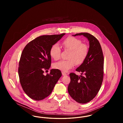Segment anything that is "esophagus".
I'll return each instance as SVG.
<instances>
[{
    "mask_svg": "<svg viewBox=\"0 0 123 123\" xmlns=\"http://www.w3.org/2000/svg\"><path fill=\"white\" fill-rule=\"evenodd\" d=\"M62 74L63 76H66L67 75V74H66V73H65L64 72H62Z\"/></svg>",
    "mask_w": 123,
    "mask_h": 123,
    "instance_id": "34e87169",
    "label": "esophagus"
}]
</instances>
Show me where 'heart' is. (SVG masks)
I'll list each match as a JSON object with an SVG mask.
<instances>
[{
    "instance_id": "1",
    "label": "heart",
    "mask_w": 123,
    "mask_h": 123,
    "mask_svg": "<svg viewBox=\"0 0 123 123\" xmlns=\"http://www.w3.org/2000/svg\"><path fill=\"white\" fill-rule=\"evenodd\" d=\"M64 50L70 51L67 60H62L54 63L53 67L59 70L67 71L74 65H81L83 63L88 56L89 48L87 45L82 43V41L76 37H68L62 42ZM61 48L57 43L51 47L50 55L52 59L58 60L60 58Z\"/></svg>"
}]
</instances>
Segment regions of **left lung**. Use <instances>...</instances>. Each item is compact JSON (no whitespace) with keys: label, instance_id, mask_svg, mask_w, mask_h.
Returning <instances> with one entry per match:
<instances>
[{"label":"left lung","instance_id":"left-lung-1","mask_svg":"<svg viewBox=\"0 0 123 123\" xmlns=\"http://www.w3.org/2000/svg\"><path fill=\"white\" fill-rule=\"evenodd\" d=\"M82 35L89 41L88 54L83 63L76 69L81 73V75L70 74V82L68 91L76 102L84 104L93 99L100 88L104 74V57L99 42L94 36L88 33L73 36Z\"/></svg>","mask_w":123,"mask_h":123}]
</instances>
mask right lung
<instances>
[{
  "mask_svg": "<svg viewBox=\"0 0 123 123\" xmlns=\"http://www.w3.org/2000/svg\"><path fill=\"white\" fill-rule=\"evenodd\" d=\"M65 34L40 36L24 47L19 63L18 75L24 92L32 99L41 100L48 96L62 76L57 69L51 70L46 76L43 73L51 66V47Z\"/></svg>",
  "mask_w": 123,
  "mask_h": 123,
  "instance_id": "obj_1",
  "label": "right lung"
}]
</instances>
